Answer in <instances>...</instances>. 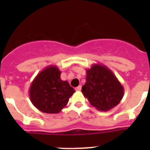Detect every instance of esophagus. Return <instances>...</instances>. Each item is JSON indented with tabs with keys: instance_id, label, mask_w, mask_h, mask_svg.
Segmentation results:
<instances>
[{
	"instance_id": "obj_1",
	"label": "esophagus",
	"mask_w": 150,
	"mask_h": 150,
	"mask_svg": "<svg viewBox=\"0 0 150 150\" xmlns=\"http://www.w3.org/2000/svg\"><path fill=\"white\" fill-rule=\"evenodd\" d=\"M75 90L76 91H81V86H78V87L75 88Z\"/></svg>"
}]
</instances>
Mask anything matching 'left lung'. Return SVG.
<instances>
[{"label": "left lung", "mask_w": 150, "mask_h": 150, "mask_svg": "<svg viewBox=\"0 0 150 150\" xmlns=\"http://www.w3.org/2000/svg\"><path fill=\"white\" fill-rule=\"evenodd\" d=\"M83 94L99 111L107 112L120 103L124 88L112 71L103 64H92L86 69Z\"/></svg>", "instance_id": "8db88e82"}]
</instances>
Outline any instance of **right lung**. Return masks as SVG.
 Returning <instances> with one entry per match:
<instances>
[{
	"label": "right lung",
	"mask_w": 150,
	"mask_h": 150,
	"mask_svg": "<svg viewBox=\"0 0 150 150\" xmlns=\"http://www.w3.org/2000/svg\"><path fill=\"white\" fill-rule=\"evenodd\" d=\"M61 71L56 65H49L34 78L29 89L33 105L45 113H59L66 107L75 92L67 81L60 78Z\"/></svg>",
	"instance_id": "obj_1"
}]
</instances>
